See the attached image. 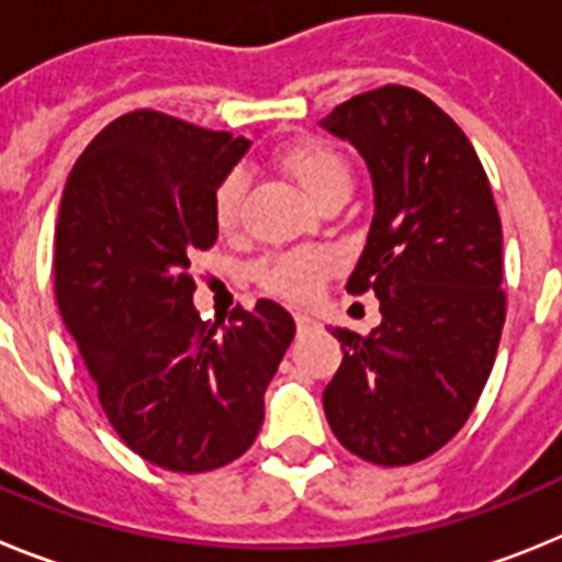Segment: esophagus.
I'll return each mask as SVG.
<instances>
[{"instance_id": "34e87169", "label": "esophagus", "mask_w": 562, "mask_h": 562, "mask_svg": "<svg viewBox=\"0 0 562 562\" xmlns=\"http://www.w3.org/2000/svg\"><path fill=\"white\" fill-rule=\"evenodd\" d=\"M295 326H297V331H310V329H315L317 321L312 315H306V312H295Z\"/></svg>"}]
</instances>
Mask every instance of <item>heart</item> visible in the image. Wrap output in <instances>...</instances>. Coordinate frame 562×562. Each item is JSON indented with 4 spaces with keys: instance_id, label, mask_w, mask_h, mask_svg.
Returning <instances> with one entry per match:
<instances>
[{
    "instance_id": "b5f03b06",
    "label": "heart",
    "mask_w": 562,
    "mask_h": 562,
    "mask_svg": "<svg viewBox=\"0 0 562 562\" xmlns=\"http://www.w3.org/2000/svg\"><path fill=\"white\" fill-rule=\"evenodd\" d=\"M284 168L297 188L312 202H321L331 193H349L351 168L340 151L326 143H301L284 154ZM245 193V173L231 171L213 193V222L220 231H233L238 222V205ZM331 270V258L324 250H295L276 256L258 267V281L272 292L290 297H306L317 292Z\"/></svg>"
}]
</instances>
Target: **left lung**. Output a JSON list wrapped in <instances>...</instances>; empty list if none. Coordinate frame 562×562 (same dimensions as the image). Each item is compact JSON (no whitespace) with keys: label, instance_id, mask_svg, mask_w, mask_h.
I'll return each instance as SVG.
<instances>
[{"label":"left lung","instance_id":"left-lung-1","mask_svg":"<svg viewBox=\"0 0 562 562\" xmlns=\"http://www.w3.org/2000/svg\"><path fill=\"white\" fill-rule=\"evenodd\" d=\"M321 126L360 151L374 220L346 290L380 297L371 335L331 326L342 362L324 411L342 448L382 467L428 459L493 371L506 295L501 220L473 143L411 87L371 89Z\"/></svg>","mask_w":562,"mask_h":562}]
</instances>
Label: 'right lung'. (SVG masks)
<instances>
[{"label": "right lung", "mask_w": 562, "mask_h": 562, "mask_svg": "<svg viewBox=\"0 0 562 562\" xmlns=\"http://www.w3.org/2000/svg\"><path fill=\"white\" fill-rule=\"evenodd\" d=\"M247 148L137 109L83 148L64 186L58 310L114 434L173 473H207L250 448L295 337L276 301L238 306L222 329L193 306L191 258L220 236L213 193Z\"/></svg>", "instance_id": "obj_1"}]
</instances>
